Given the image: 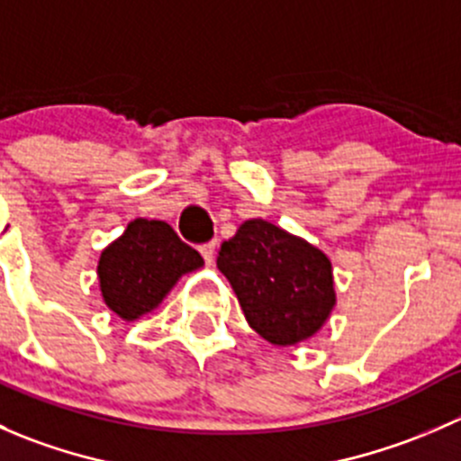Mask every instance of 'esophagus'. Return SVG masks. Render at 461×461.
I'll return each mask as SVG.
<instances>
[{
  "label": "esophagus",
  "instance_id": "34e87169",
  "mask_svg": "<svg viewBox=\"0 0 461 461\" xmlns=\"http://www.w3.org/2000/svg\"><path fill=\"white\" fill-rule=\"evenodd\" d=\"M216 245H218L216 240H212V243L201 245V254H203L204 263H207V265L213 263V257H216Z\"/></svg>",
  "mask_w": 461,
  "mask_h": 461
}]
</instances>
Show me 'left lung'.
<instances>
[{
  "label": "left lung",
  "instance_id": "left-lung-1",
  "mask_svg": "<svg viewBox=\"0 0 461 461\" xmlns=\"http://www.w3.org/2000/svg\"><path fill=\"white\" fill-rule=\"evenodd\" d=\"M216 265L248 323L272 346L308 341L337 305L330 258L263 218L245 221L221 245Z\"/></svg>",
  "mask_w": 461,
  "mask_h": 461
}]
</instances>
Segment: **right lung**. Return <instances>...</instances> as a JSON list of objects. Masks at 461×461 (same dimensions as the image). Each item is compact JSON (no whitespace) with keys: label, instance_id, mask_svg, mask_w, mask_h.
I'll return each mask as SVG.
<instances>
[{"label":"right lung","instance_id":"right-lung-1","mask_svg":"<svg viewBox=\"0 0 461 461\" xmlns=\"http://www.w3.org/2000/svg\"><path fill=\"white\" fill-rule=\"evenodd\" d=\"M204 265L201 254L178 239L165 221L136 218L102 249L97 281L106 308L122 321L156 310L180 276Z\"/></svg>","mask_w":461,"mask_h":461}]
</instances>
